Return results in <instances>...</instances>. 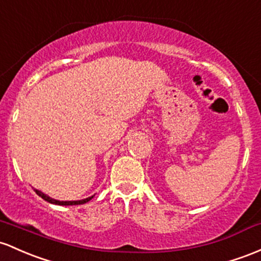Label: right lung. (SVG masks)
Wrapping results in <instances>:
<instances>
[{
  "instance_id": "add662e5",
  "label": "right lung",
  "mask_w": 261,
  "mask_h": 261,
  "mask_svg": "<svg viewBox=\"0 0 261 261\" xmlns=\"http://www.w3.org/2000/svg\"><path fill=\"white\" fill-rule=\"evenodd\" d=\"M34 191H36V193L38 194V196L41 197V198H43L44 200H47V202L51 203V204H58V205H78V204H84V203L89 202V200H90L94 197V196L88 197V198L82 199V200H57V199H54V198H50L49 196H47V194H44L41 191H38V190H34Z\"/></svg>"
}]
</instances>
